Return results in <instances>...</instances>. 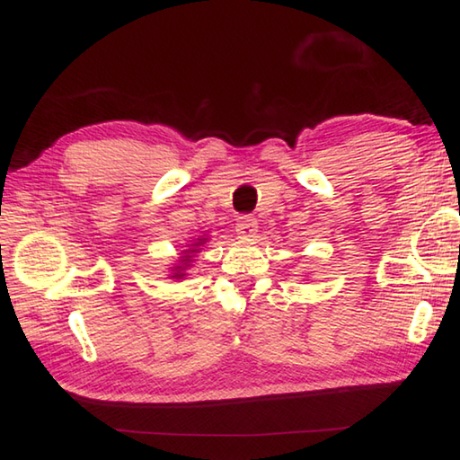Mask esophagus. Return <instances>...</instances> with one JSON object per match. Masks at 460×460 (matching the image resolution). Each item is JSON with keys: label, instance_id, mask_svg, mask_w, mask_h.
I'll use <instances>...</instances> for the list:
<instances>
[{"label": "esophagus", "instance_id": "esophagus-1", "mask_svg": "<svg viewBox=\"0 0 460 460\" xmlns=\"http://www.w3.org/2000/svg\"><path fill=\"white\" fill-rule=\"evenodd\" d=\"M256 227H258V223H256V219L251 217V216H241V217L237 219V234H239V237H243V239L254 237V234H256Z\"/></svg>", "mask_w": 460, "mask_h": 460}]
</instances>
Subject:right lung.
<instances>
[{"label":"right lung","instance_id":"obj_1","mask_svg":"<svg viewBox=\"0 0 460 460\" xmlns=\"http://www.w3.org/2000/svg\"><path fill=\"white\" fill-rule=\"evenodd\" d=\"M204 241H206V239H199V243H204ZM199 243H196L194 246H198ZM186 252H196V251H186ZM188 261H190V256H184V262H186V266H188ZM174 270H179V272H174V276H172V278H182V276H184V274L181 272V270H182V266H179V268H174Z\"/></svg>","mask_w":460,"mask_h":460}]
</instances>
